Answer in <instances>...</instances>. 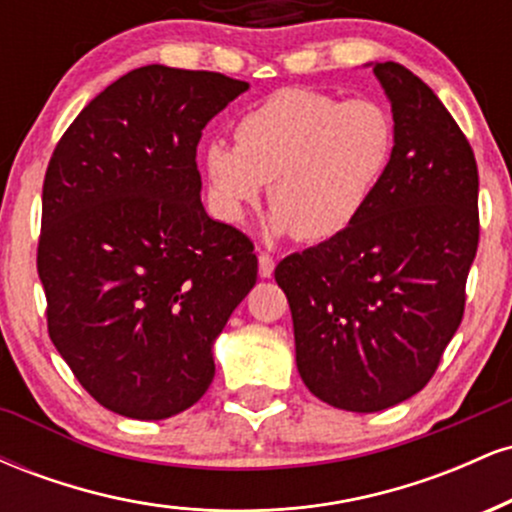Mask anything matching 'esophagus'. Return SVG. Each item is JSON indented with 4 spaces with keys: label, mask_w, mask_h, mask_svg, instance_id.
Instances as JSON below:
<instances>
[{
    "label": "esophagus",
    "mask_w": 512,
    "mask_h": 512,
    "mask_svg": "<svg viewBox=\"0 0 512 512\" xmlns=\"http://www.w3.org/2000/svg\"><path fill=\"white\" fill-rule=\"evenodd\" d=\"M257 262H260V276H262V279H269V276L274 274V257L269 255V252H260Z\"/></svg>",
    "instance_id": "1"
}]
</instances>
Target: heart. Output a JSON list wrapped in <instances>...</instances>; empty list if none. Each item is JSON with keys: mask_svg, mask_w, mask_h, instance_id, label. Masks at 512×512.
<instances>
[{"mask_svg": "<svg viewBox=\"0 0 512 512\" xmlns=\"http://www.w3.org/2000/svg\"><path fill=\"white\" fill-rule=\"evenodd\" d=\"M395 146V120L383 103L281 88L240 115L236 146L204 149L211 204L221 219L243 223L269 185L276 233L330 240L368 207Z\"/></svg>", "mask_w": 512, "mask_h": 512, "instance_id": "1", "label": "heart"}]
</instances>
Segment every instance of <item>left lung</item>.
I'll list each match as a JSON object with an SVG mask.
<instances>
[{
  "label": "left lung",
  "mask_w": 512,
  "mask_h": 512,
  "mask_svg": "<svg viewBox=\"0 0 512 512\" xmlns=\"http://www.w3.org/2000/svg\"><path fill=\"white\" fill-rule=\"evenodd\" d=\"M397 129L392 166L344 233L274 269L305 387L346 411H383L436 373L464 313L479 245V173L436 93L375 62Z\"/></svg>",
  "instance_id": "8db88e82"
}]
</instances>
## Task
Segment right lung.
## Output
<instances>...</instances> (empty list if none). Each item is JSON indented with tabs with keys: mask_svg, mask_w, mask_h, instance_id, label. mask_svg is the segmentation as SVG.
I'll return each instance as SVG.
<instances>
[{
	"mask_svg": "<svg viewBox=\"0 0 512 512\" xmlns=\"http://www.w3.org/2000/svg\"><path fill=\"white\" fill-rule=\"evenodd\" d=\"M245 81L149 64L76 115L43 182L48 332L115 414L161 421L214 380V342L257 281L252 240L204 211L197 144Z\"/></svg>",
	"mask_w": 512,
	"mask_h": 512,
	"instance_id": "add662e5",
	"label": "right lung"
}]
</instances>
